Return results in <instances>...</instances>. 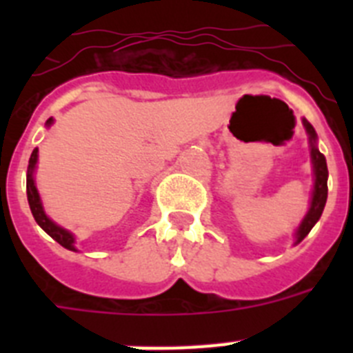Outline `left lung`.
Instances as JSON below:
<instances>
[{
	"label": "left lung",
	"instance_id": "1",
	"mask_svg": "<svg viewBox=\"0 0 353 353\" xmlns=\"http://www.w3.org/2000/svg\"><path fill=\"white\" fill-rule=\"evenodd\" d=\"M305 127V132L310 136V148H311V162H313V173H314V185H313V196H311L310 210L305 214V217L302 219L301 226L297 228V233H295V244L302 242V240L307 236V233L311 232V228L318 223L320 215H322L323 207H325L327 201V176H329V171H327V161L323 157V154H320V150L316 148V132H314L313 125H311L307 120H302Z\"/></svg>",
	"mask_w": 353,
	"mask_h": 353
}]
</instances>
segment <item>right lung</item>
<instances>
[{"label": "right lung", "instance_id": "obj_1", "mask_svg": "<svg viewBox=\"0 0 353 353\" xmlns=\"http://www.w3.org/2000/svg\"><path fill=\"white\" fill-rule=\"evenodd\" d=\"M51 123H52V118H49V120L46 121V125H51ZM37 161H39V148H35L33 152H31L30 164H28V174H26V194H28V203H30L31 214H33V217H35L37 224H39V226L42 228L43 232L48 233L49 236H52L58 244L63 245L65 249H70V251H77L76 245H74L76 244L74 235H72L68 230H65V228L58 226L54 221L49 219L48 215H46V212H43L42 201H40L39 191H37V185H35V176H33L37 168Z\"/></svg>", "mask_w": 353, "mask_h": 353}]
</instances>
